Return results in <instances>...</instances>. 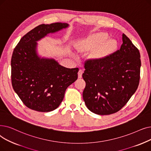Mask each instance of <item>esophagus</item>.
I'll return each mask as SVG.
<instances>
[{
  "label": "esophagus",
  "instance_id": "1",
  "mask_svg": "<svg viewBox=\"0 0 151 151\" xmlns=\"http://www.w3.org/2000/svg\"><path fill=\"white\" fill-rule=\"evenodd\" d=\"M83 70H79V71H78V78H82V75H83Z\"/></svg>",
  "mask_w": 151,
  "mask_h": 151
}]
</instances>
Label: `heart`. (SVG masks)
Listing matches in <instances>:
<instances>
[{"label": "heart", "mask_w": 151, "mask_h": 151, "mask_svg": "<svg viewBox=\"0 0 151 151\" xmlns=\"http://www.w3.org/2000/svg\"><path fill=\"white\" fill-rule=\"evenodd\" d=\"M106 32H96L80 41L77 47L80 51L88 52L93 49V56L99 59L106 58L117 48V43L115 39H108Z\"/></svg>", "instance_id": "b5f03b06"}]
</instances>
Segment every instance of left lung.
I'll return each mask as SVG.
<instances>
[{
  "mask_svg": "<svg viewBox=\"0 0 151 151\" xmlns=\"http://www.w3.org/2000/svg\"><path fill=\"white\" fill-rule=\"evenodd\" d=\"M120 49L102 59L84 63L83 78L86 82L83 100L88 109L97 115L117 112L138 87L141 59L139 51L122 35Z\"/></svg>",
  "mask_w": 151,
  "mask_h": 151,
  "instance_id": "left-lung-1",
  "label": "left lung"
}]
</instances>
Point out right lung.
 I'll return each instance as SVG.
<instances>
[{
  "instance_id": "obj_1",
  "label": "right lung",
  "mask_w": 151,
  "mask_h": 151,
  "mask_svg": "<svg viewBox=\"0 0 151 151\" xmlns=\"http://www.w3.org/2000/svg\"><path fill=\"white\" fill-rule=\"evenodd\" d=\"M68 27L62 23L39 25L26 34L14 49L11 60L12 86L30 109L41 112L56 109L67 88L77 80L78 68H65L54 58L39 56L37 51L38 41Z\"/></svg>"
}]
</instances>
